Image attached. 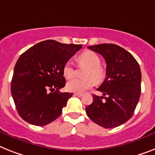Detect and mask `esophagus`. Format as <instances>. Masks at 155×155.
I'll use <instances>...</instances> for the list:
<instances>
[{
    "label": "esophagus",
    "mask_w": 155,
    "mask_h": 155,
    "mask_svg": "<svg viewBox=\"0 0 155 155\" xmlns=\"http://www.w3.org/2000/svg\"><path fill=\"white\" fill-rule=\"evenodd\" d=\"M74 95L76 96V97H82V93H74Z\"/></svg>",
    "instance_id": "obj_1"
}]
</instances>
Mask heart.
I'll return each instance as SVG.
<instances>
[{"label": "heart", "mask_w": 155, "mask_h": 155, "mask_svg": "<svg viewBox=\"0 0 155 155\" xmlns=\"http://www.w3.org/2000/svg\"><path fill=\"white\" fill-rule=\"evenodd\" d=\"M81 66L87 67L83 74L84 79L74 78L66 84V89L70 92L82 93L93 86L94 81L100 82L104 78V70L101 66V58L98 54L91 51H85L78 58ZM62 74L66 79L72 78L74 75V69L72 62L68 61L64 64Z\"/></svg>", "instance_id": "heart-1"}]
</instances>
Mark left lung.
I'll list each match as a JSON object with an SVG mask.
<instances>
[{
	"label": "left lung",
	"mask_w": 155,
	"mask_h": 155,
	"mask_svg": "<svg viewBox=\"0 0 155 155\" xmlns=\"http://www.w3.org/2000/svg\"><path fill=\"white\" fill-rule=\"evenodd\" d=\"M105 59L106 78L85 108L91 120L104 128H113L129 120L141 94V70L131 54L116 44L88 47Z\"/></svg>",
	"instance_id": "obj_1"
}]
</instances>
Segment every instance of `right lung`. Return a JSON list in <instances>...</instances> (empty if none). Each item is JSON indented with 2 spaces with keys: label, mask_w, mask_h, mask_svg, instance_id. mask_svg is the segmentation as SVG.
<instances>
[{
  "label": "right lung",
  "mask_w": 155,
  "mask_h": 155,
  "mask_svg": "<svg viewBox=\"0 0 155 155\" xmlns=\"http://www.w3.org/2000/svg\"><path fill=\"white\" fill-rule=\"evenodd\" d=\"M81 47L49 39L37 43L20 56L14 67L11 93L24 120L45 126L61 115L73 95L59 92L66 85L62 68Z\"/></svg>",
  "instance_id": "right-lung-1"
}]
</instances>
